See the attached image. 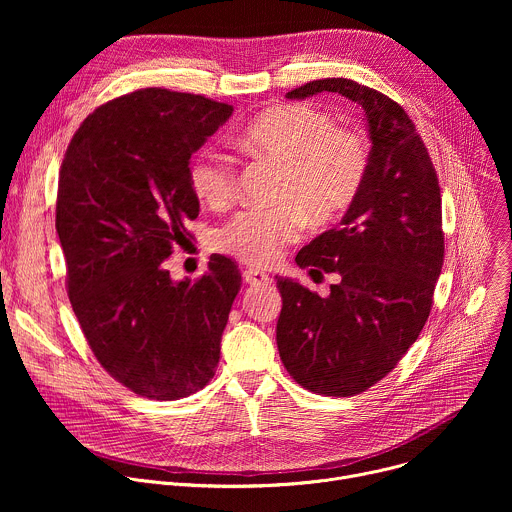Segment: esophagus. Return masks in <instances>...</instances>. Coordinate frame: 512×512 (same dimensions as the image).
I'll use <instances>...</instances> for the list:
<instances>
[{
  "instance_id": "esophagus-1",
  "label": "esophagus",
  "mask_w": 512,
  "mask_h": 512,
  "mask_svg": "<svg viewBox=\"0 0 512 512\" xmlns=\"http://www.w3.org/2000/svg\"><path fill=\"white\" fill-rule=\"evenodd\" d=\"M243 279H245L249 285H267V283H271V277H269L265 271L251 269V267L243 271Z\"/></svg>"
}]
</instances>
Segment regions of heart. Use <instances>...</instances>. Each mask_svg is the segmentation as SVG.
<instances>
[{
    "mask_svg": "<svg viewBox=\"0 0 512 512\" xmlns=\"http://www.w3.org/2000/svg\"><path fill=\"white\" fill-rule=\"evenodd\" d=\"M239 145L263 160L279 164L273 208L237 214L218 235L225 253L257 267L275 263L287 245L302 235L306 218L326 225L358 196L369 172V143L358 131L304 103L271 107L253 117ZM194 194L210 208H227L237 194V172L229 158L204 152L190 168Z\"/></svg>",
    "mask_w": 512,
    "mask_h": 512,
    "instance_id": "1",
    "label": "heart"
}]
</instances>
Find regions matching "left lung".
Returning <instances> with one entry per match:
<instances>
[{
  "label": "left lung",
  "mask_w": 512,
  "mask_h": 512,
  "mask_svg": "<svg viewBox=\"0 0 512 512\" xmlns=\"http://www.w3.org/2000/svg\"><path fill=\"white\" fill-rule=\"evenodd\" d=\"M338 93L362 107L369 172L336 229L302 247L296 263L338 273L320 298L277 277V348L304 389L350 397L387 377L423 330L444 265L442 194L425 143L405 109L350 79H322L287 99Z\"/></svg>",
  "instance_id": "1"
}]
</instances>
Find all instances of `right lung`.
I'll return each mask as SVG.
<instances>
[{"mask_svg":"<svg viewBox=\"0 0 512 512\" xmlns=\"http://www.w3.org/2000/svg\"><path fill=\"white\" fill-rule=\"evenodd\" d=\"M231 115L202 95L141 89L95 109L60 166L70 306L101 367L141 397H188L221 358L239 265L210 255L202 277L174 281L164 261L200 210L190 156Z\"/></svg>","mask_w":512,"mask_h":512,"instance_id":"right-lung-1","label":"right lung"}]
</instances>
